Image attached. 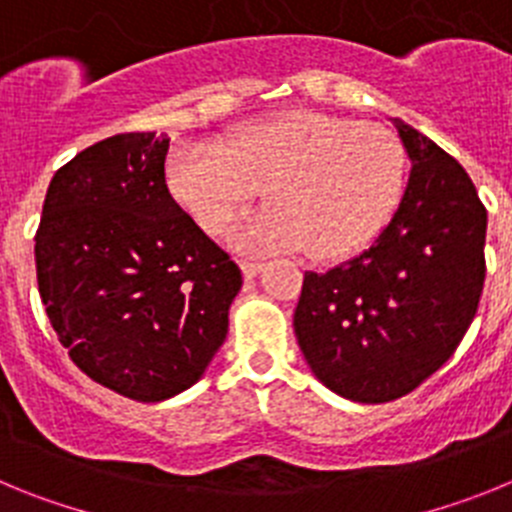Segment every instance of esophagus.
I'll return each mask as SVG.
<instances>
[{"label":"esophagus","instance_id":"esophagus-1","mask_svg":"<svg viewBox=\"0 0 512 512\" xmlns=\"http://www.w3.org/2000/svg\"><path fill=\"white\" fill-rule=\"evenodd\" d=\"M241 264V271H243V277L246 279H253L256 274H259L261 269H264V264H259V261H248V259H241L238 261Z\"/></svg>","mask_w":512,"mask_h":512}]
</instances>
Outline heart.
<instances>
[{
  "label": "heart",
  "mask_w": 512,
  "mask_h": 512,
  "mask_svg": "<svg viewBox=\"0 0 512 512\" xmlns=\"http://www.w3.org/2000/svg\"><path fill=\"white\" fill-rule=\"evenodd\" d=\"M164 182L207 235L228 233L264 189L269 207L235 230V246L341 261L390 223L408 184V161L377 125L287 110L243 122L220 146L176 148L166 158Z\"/></svg>",
  "instance_id": "b5f03b06"
}]
</instances>
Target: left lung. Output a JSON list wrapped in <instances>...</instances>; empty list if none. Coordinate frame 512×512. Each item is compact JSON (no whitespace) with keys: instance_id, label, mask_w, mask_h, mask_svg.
Segmentation results:
<instances>
[{"instance_id":"obj_1","label":"left lung","mask_w":512,"mask_h":512,"mask_svg":"<svg viewBox=\"0 0 512 512\" xmlns=\"http://www.w3.org/2000/svg\"><path fill=\"white\" fill-rule=\"evenodd\" d=\"M413 161L400 207L356 259L302 279L295 336L315 377L354 402H390L438 372L485 287L487 210L456 158L395 120Z\"/></svg>"}]
</instances>
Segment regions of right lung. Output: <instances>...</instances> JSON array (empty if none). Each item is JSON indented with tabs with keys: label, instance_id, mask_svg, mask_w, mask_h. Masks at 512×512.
<instances>
[{
	"label": "right lung",
	"instance_id": "obj_1",
	"mask_svg": "<svg viewBox=\"0 0 512 512\" xmlns=\"http://www.w3.org/2000/svg\"><path fill=\"white\" fill-rule=\"evenodd\" d=\"M169 138L120 133L51 179L38 289L81 372L138 402L192 387L223 346L241 269L171 200Z\"/></svg>",
	"mask_w": 512,
	"mask_h": 512
}]
</instances>
